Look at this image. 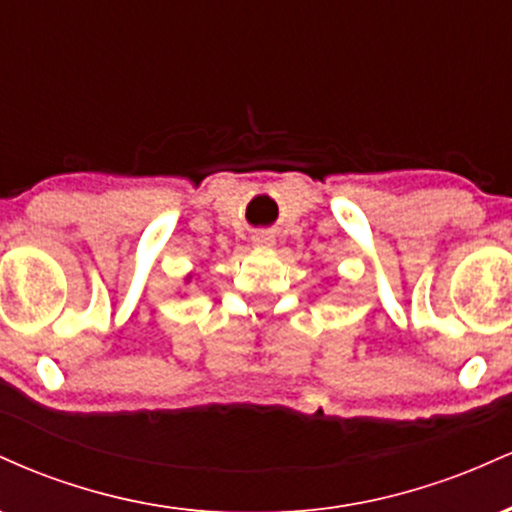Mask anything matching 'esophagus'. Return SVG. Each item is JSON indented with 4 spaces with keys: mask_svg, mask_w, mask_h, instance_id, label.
Segmentation results:
<instances>
[{
    "mask_svg": "<svg viewBox=\"0 0 512 512\" xmlns=\"http://www.w3.org/2000/svg\"><path fill=\"white\" fill-rule=\"evenodd\" d=\"M252 243H255V245H272L274 236L269 231H257L255 236H252Z\"/></svg>",
    "mask_w": 512,
    "mask_h": 512,
    "instance_id": "obj_1",
    "label": "esophagus"
}]
</instances>
